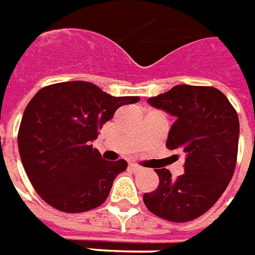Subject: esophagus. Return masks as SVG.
<instances>
[{
    "label": "esophagus",
    "instance_id": "1",
    "mask_svg": "<svg viewBox=\"0 0 255 255\" xmlns=\"http://www.w3.org/2000/svg\"><path fill=\"white\" fill-rule=\"evenodd\" d=\"M129 168L131 171H138L141 170V167L138 164H135V163H129Z\"/></svg>",
    "mask_w": 255,
    "mask_h": 255
}]
</instances>
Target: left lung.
Wrapping results in <instances>:
<instances>
[{
  "label": "left lung",
  "instance_id": "obj_1",
  "mask_svg": "<svg viewBox=\"0 0 255 255\" xmlns=\"http://www.w3.org/2000/svg\"><path fill=\"white\" fill-rule=\"evenodd\" d=\"M146 102L175 118L166 145L183 155L185 172L172 178L166 168L156 170L160 183L144 194V202L161 219L194 220L215 205L234 175L239 141L237 111L213 87L179 84Z\"/></svg>",
  "mask_w": 255,
  "mask_h": 255
}]
</instances>
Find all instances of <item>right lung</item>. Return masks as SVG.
I'll return each mask as SVG.
<instances>
[{"instance_id": "add662e5", "label": "right lung", "mask_w": 255, "mask_h": 255, "mask_svg": "<svg viewBox=\"0 0 255 255\" xmlns=\"http://www.w3.org/2000/svg\"><path fill=\"white\" fill-rule=\"evenodd\" d=\"M138 96L115 98L87 81L44 87L25 107L17 142L33 189L49 205L79 213L102 205L128 163L105 160L92 141L121 106Z\"/></svg>"}]
</instances>
